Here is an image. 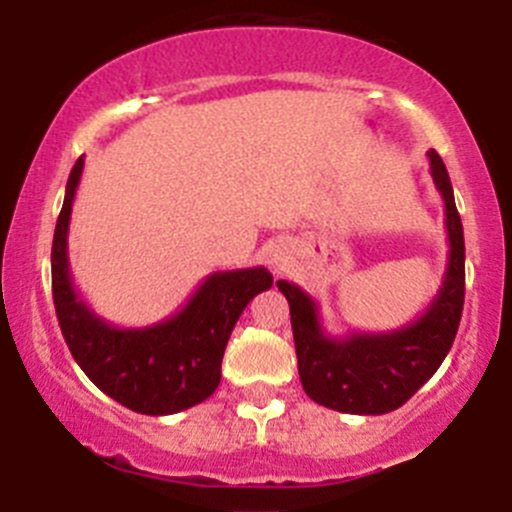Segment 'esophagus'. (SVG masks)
<instances>
[{"label":"esophagus","instance_id":"1","mask_svg":"<svg viewBox=\"0 0 512 512\" xmlns=\"http://www.w3.org/2000/svg\"><path fill=\"white\" fill-rule=\"evenodd\" d=\"M270 262H272V265H277V262H280V257H277V255H272V257H270Z\"/></svg>","mask_w":512,"mask_h":512}]
</instances>
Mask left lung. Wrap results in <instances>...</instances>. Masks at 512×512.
<instances>
[{"instance_id": "obj_1", "label": "left lung", "mask_w": 512, "mask_h": 512, "mask_svg": "<svg viewBox=\"0 0 512 512\" xmlns=\"http://www.w3.org/2000/svg\"><path fill=\"white\" fill-rule=\"evenodd\" d=\"M428 160L446 208L448 262L436 297L414 322L391 332L332 337L322 327L319 304L294 282L277 280L289 302L302 389L327 409L361 416L396 411L436 374L456 339L466 297V242L446 165L436 151H428Z\"/></svg>"}]
</instances>
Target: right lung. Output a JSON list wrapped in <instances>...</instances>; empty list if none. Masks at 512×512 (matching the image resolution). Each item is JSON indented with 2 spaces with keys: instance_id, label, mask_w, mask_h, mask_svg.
I'll list each match as a JSON object with an SVG mask.
<instances>
[{
  "instance_id": "obj_1",
  "label": "right lung",
  "mask_w": 512,
  "mask_h": 512,
  "mask_svg": "<svg viewBox=\"0 0 512 512\" xmlns=\"http://www.w3.org/2000/svg\"><path fill=\"white\" fill-rule=\"evenodd\" d=\"M84 156L71 168L51 245V287L69 352L84 374L126 409L168 416L200 404L220 384V364L242 309L272 287L265 267L213 272L168 319L116 327L76 292L69 272V223Z\"/></svg>"
}]
</instances>
